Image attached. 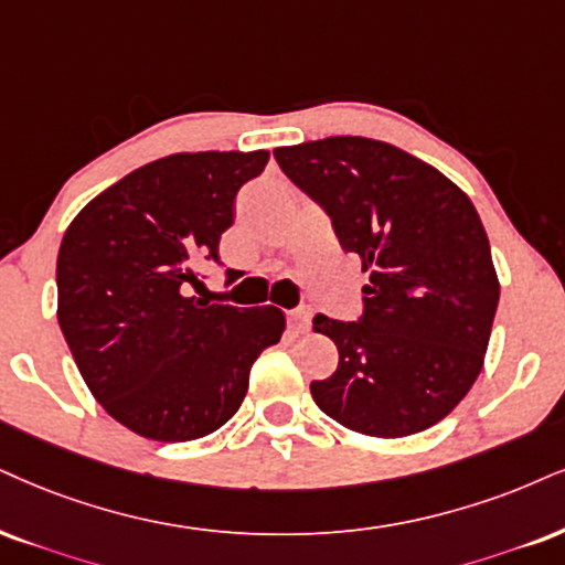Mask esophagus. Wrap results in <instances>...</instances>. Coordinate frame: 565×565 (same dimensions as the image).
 <instances>
[{
    "label": "esophagus",
    "instance_id": "esophagus-1",
    "mask_svg": "<svg viewBox=\"0 0 565 565\" xmlns=\"http://www.w3.org/2000/svg\"><path fill=\"white\" fill-rule=\"evenodd\" d=\"M288 324L294 327L296 332H303L306 327H309V311H306V309H294V311H288Z\"/></svg>",
    "mask_w": 565,
    "mask_h": 565
}]
</instances>
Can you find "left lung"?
<instances>
[{
    "mask_svg": "<svg viewBox=\"0 0 565 565\" xmlns=\"http://www.w3.org/2000/svg\"><path fill=\"white\" fill-rule=\"evenodd\" d=\"M275 159L369 271L356 322L315 317L340 359L311 398L372 437L445 419L482 372L500 298L475 204L435 167L372 138L280 146Z\"/></svg>",
    "mask_w": 565,
    "mask_h": 565,
    "instance_id": "1",
    "label": "left lung"
}]
</instances>
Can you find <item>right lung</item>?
I'll return each instance as SVG.
<instances>
[{
	"label": "right lung",
	"instance_id": "add662e5",
	"mask_svg": "<svg viewBox=\"0 0 565 565\" xmlns=\"http://www.w3.org/2000/svg\"><path fill=\"white\" fill-rule=\"evenodd\" d=\"M269 151H196L138 167L67 227L57 319L94 398L159 443L204 437L233 419L264 348L280 343L275 306L238 309L188 296L199 262H220L241 185Z\"/></svg>",
	"mask_w": 565,
	"mask_h": 565
}]
</instances>
